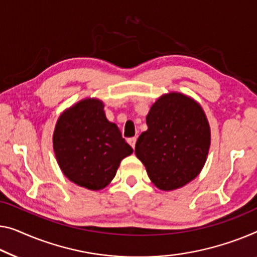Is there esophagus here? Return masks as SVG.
Here are the masks:
<instances>
[{"label": "esophagus", "instance_id": "1", "mask_svg": "<svg viewBox=\"0 0 257 257\" xmlns=\"http://www.w3.org/2000/svg\"><path fill=\"white\" fill-rule=\"evenodd\" d=\"M136 141H137L136 137H132V139H129V140H128V143H129L130 145H132V148H133V149H135Z\"/></svg>", "mask_w": 257, "mask_h": 257}]
</instances>
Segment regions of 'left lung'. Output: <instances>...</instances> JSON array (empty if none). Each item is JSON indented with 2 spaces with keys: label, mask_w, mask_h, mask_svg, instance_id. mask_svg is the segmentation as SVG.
<instances>
[{
  "label": "left lung",
  "mask_w": 257,
  "mask_h": 257,
  "mask_svg": "<svg viewBox=\"0 0 257 257\" xmlns=\"http://www.w3.org/2000/svg\"><path fill=\"white\" fill-rule=\"evenodd\" d=\"M148 130L135 153L157 188H181L201 173L211 143L202 106L189 95L170 92L157 99L147 115Z\"/></svg>",
  "instance_id": "1"
}]
</instances>
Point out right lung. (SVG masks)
<instances>
[{"instance_id": "1", "label": "right lung", "mask_w": 257, "mask_h": 257, "mask_svg": "<svg viewBox=\"0 0 257 257\" xmlns=\"http://www.w3.org/2000/svg\"><path fill=\"white\" fill-rule=\"evenodd\" d=\"M53 149L66 178L94 191L108 186L121 160L133 153L117 125L107 120L98 98L82 99L63 110L53 134Z\"/></svg>"}]
</instances>
